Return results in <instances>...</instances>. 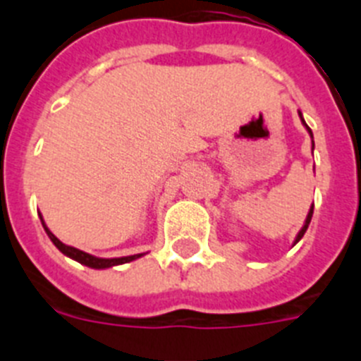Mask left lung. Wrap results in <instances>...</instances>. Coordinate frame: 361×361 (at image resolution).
<instances>
[{
    "label": "left lung",
    "instance_id": "left-lung-1",
    "mask_svg": "<svg viewBox=\"0 0 361 361\" xmlns=\"http://www.w3.org/2000/svg\"><path fill=\"white\" fill-rule=\"evenodd\" d=\"M298 116H300V121H302V124H304V126H305V130H307V133H309V135H311V145H312V149H314V141H312V132H311V128H309L307 124H305V121H304V116H302V111H298ZM312 212H314V204H311V208H309V213H307V216H305V222H304V226H302V229H300V231H298V235H296V237H295V242H293V245H295V244H298V242L302 240V237H304V235H305V231H307L309 224H311Z\"/></svg>",
    "mask_w": 361,
    "mask_h": 361
}]
</instances>
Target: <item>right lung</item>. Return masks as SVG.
Masks as SVG:
<instances>
[{"instance_id": "1", "label": "right lung", "mask_w": 361, "mask_h": 361, "mask_svg": "<svg viewBox=\"0 0 361 361\" xmlns=\"http://www.w3.org/2000/svg\"><path fill=\"white\" fill-rule=\"evenodd\" d=\"M39 219H41V224H43L44 231H47V235H49V238L52 240V244L56 245L57 250L61 251L65 257L72 258V260H75V262L82 264V266L86 267H92V269H108V267H114V266H121V264H128V262H133V260H137V258L145 257L146 253H139V255H130V257H119V258H101V257H94V255L90 253H85V251L78 250V247H72V245H66L63 244L59 238L54 235L52 231L49 229V226L44 224L43 220V215L39 213Z\"/></svg>"}]
</instances>
